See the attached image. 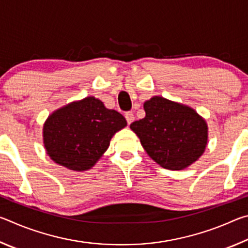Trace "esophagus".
<instances>
[{
    "mask_svg": "<svg viewBox=\"0 0 248 248\" xmlns=\"http://www.w3.org/2000/svg\"><path fill=\"white\" fill-rule=\"evenodd\" d=\"M124 117H125V119H127V123H128L129 124H131L132 121L134 120V115H133L132 111H127V112H125Z\"/></svg>",
    "mask_w": 248,
    "mask_h": 248,
    "instance_id": "obj_1",
    "label": "esophagus"
}]
</instances>
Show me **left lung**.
<instances>
[{
	"label": "left lung",
	"mask_w": 248,
	"mask_h": 248,
	"mask_svg": "<svg viewBox=\"0 0 248 248\" xmlns=\"http://www.w3.org/2000/svg\"><path fill=\"white\" fill-rule=\"evenodd\" d=\"M145 117L130 124L149 156L171 170L186 169L207 146L208 127L190 107L154 96L144 103Z\"/></svg>",
	"instance_id": "8db88e82"
}]
</instances>
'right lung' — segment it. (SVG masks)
<instances>
[{"label": "right lung", "mask_w": 248, "mask_h": 248, "mask_svg": "<svg viewBox=\"0 0 248 248\" xmlns=\"http://www.w3.org/2000/svg\"><path fill=\"white\" fill-rule=\"evenodd\" d=\"M127 125L120 112L86 97L58 109L45 123L44 143L54 162L72 170L93 167L112 136Z\"/></svg>", "instance_id": "obj_1"}]
</instances>
